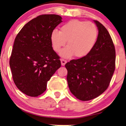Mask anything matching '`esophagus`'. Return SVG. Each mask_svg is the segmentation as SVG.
<instances>
[{"mask_svg": "<svg viewBox=\"0 0 126 126\" xmlns=\"http://www.w3.org/2000/svg\"><path fill=\"white\" fill-rule=\"evenodd\" d=\"M61 65L62 66H64L65 65V63H67V61L65 60L61 59Z\"/></svg>", "mask_w": 126, "mask_h": 126, "instance_id": "obj_1", "label": "esophagus"}]
</instances>
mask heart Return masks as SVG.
<instances>
[{"mask_svg":"<svg viewBox=\"0 0 126 126\" xmlns=\"http://www.w3.org/2000/svg\"><path fill=\"white\" fill-rule=\"evenodd\" d=\"M98 37L96 26L92 22L74 19L62 26L60 31L53 30L50 35L51 44L56 52L60 51V55L66 58L74 55L77 57L88 54L95 44Z\"/></svg>","mask_w":126,"mask_h":126,"instance_id":"1","label":"heart"}]
</instances>
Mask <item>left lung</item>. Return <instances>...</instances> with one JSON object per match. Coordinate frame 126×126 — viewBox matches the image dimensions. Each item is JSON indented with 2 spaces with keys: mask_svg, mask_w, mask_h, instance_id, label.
I'll return each mask as SVG.
<instances>
[{
  "mask_svg": "<svg viewBox=\"0 0 126 126\" xmlns=\"http://www.w3.org/2000/svg\"><path fill=\"white\" fill-rule=\"evenodd\" d=\"M94 22L98 35L93 48L85 56L65 64L70 90L82 101L92 100L106 91L115 70V50L112 38L102 24Z\"/></svg>",
  "mask_w": 126,
  "mask_h": 126,
  "instance_id": "1",
  "label": "left lung"
}]
</instances>
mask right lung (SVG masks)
I'll use <instances>...</instances> for the list:
<instances>
[{"label": "right lung", "instance_id": "add662e5", "mask_svg": "<svg viewBox=\"0 0 126 126\" xmlns=\"http://www.w3.org/2000/svg\"><path fill=\"white\" fill-rule=\"evenodd\" d=\"M62 22L59 15H40L26 23L16 35L9 65L16 85L27 95L42 94L47 81L61 67L50 35Z\"/></svg>", "mask_w": 126, "mask_h": 126}]
</instances>
